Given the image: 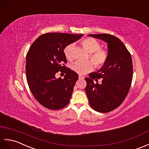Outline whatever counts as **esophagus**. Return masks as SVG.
<instances>
[{
  "mask_svg": "<svg viewBox=\"0 0 149 149\" xmlns=\"http://www.w3.org/2000/svg\"><path fill=\"white\" fill-rule=\"evenodd\" d=\"M84 77H82L81 75H79V79H84Z\"/></svg>",
  "mask_w": 149,
  "mask_h": 149,
  "instance_id": "1",
  "label": "esophagus"
}]
</instances>
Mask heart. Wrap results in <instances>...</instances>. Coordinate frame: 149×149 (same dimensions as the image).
<instances>
[{"label":"heart","mask_w":149,"mask_h":149,"mask_svg":"<svg viewBox=\"0 0 149 149\" xmlns=\"http://www.w3.org/2000/svg\"><path fill=\"white\" fill-rule=\"evenodd\" d=\"M81 43L84 48L90 54V58L97 68H101L107 62L108 54V52L104 49L100 48L101 44L96 39L92 38H87L81 41ZM73 44H69L64 49V54L67 59L72 57V49ZM72 70L78 74H84L86 72L92 71L94 68V64L91 62H75L71 65Z\"/></svg>","instance_id":"b5f03b06"}]
</instances>
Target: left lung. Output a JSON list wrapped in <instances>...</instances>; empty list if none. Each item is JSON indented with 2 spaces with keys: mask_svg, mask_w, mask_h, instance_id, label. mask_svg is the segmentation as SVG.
<instances>
[{
  "mask_svg": "<svg viewBox=\"0 0 149 149\" xmlns=\"http://www.w3.org/2000/svg\"><path fill=\"white\" fill-rule=\"evenodd\" d=\"M107 42L108 57L97 72L89 74L85 91L94 110L107 113L122 104L130 91L133 79V62L130 53L119 39L108 34H88ZM102 78V83L94 84Z\"/></svg>",
  "mask_w": 149,
  "mask_h": 149,
  "instance_id": "left-lung-1",
  "label": "left lung"
}]
</instances>
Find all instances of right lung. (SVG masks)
<instances>
[{
  "mask_svg": "<svg viewBox=\"0 0 149 149\" xmlns=\"http://www.w3.org/2000/svg\"><path fill=\"white\" fill-rule=\"evenodd\" d=\"M84 34L47 33L32 44L26 57V77L32 95L42 106L59 110L67 106L78 75L66 68L64 54L66 46L79 40ZM58 71L66 74L64 79H57Z\"/></svg>",
  "mask_w": 149,
  "mask_h": 149,
  "instance_id": "add662e5",
  "label": "right lung"
}]
</instances>
